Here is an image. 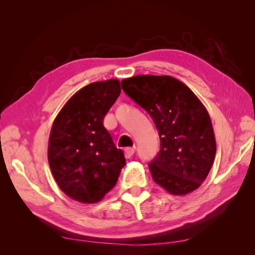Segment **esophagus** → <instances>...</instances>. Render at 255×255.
<instances>
[{
  "label": "esophagus",
  "instance_id": "esophagus-1",
  "mask_svg": "<svg viewBox=\"0 0 255 255\" xmlns=\"http://www.w3.org/2000/svg\"><path fill=\"white\" fill-rule=\"evenodd\" d=\"M133 153H135V148L133 147H127L125 148V156H126V158H130Z\"/></svg>",
  "mask_w": 255,
  "mask_h": 255
}]
</instances>
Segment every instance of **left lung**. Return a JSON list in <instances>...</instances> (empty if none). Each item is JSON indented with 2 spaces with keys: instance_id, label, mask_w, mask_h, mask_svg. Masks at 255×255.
<instances>
[{
  "instance_id": "obj_1",
  "label": "left lung",
  "mask_w": 255,
  "mask_h": 255,
  "mask_svg": "<svg viewBox=\"0 0 255 255\" xmlns=\"http://www.w3.org/2000/svg\"><path fill=\"white\" fill-rule=\"evenodd\" d=\"M124 92L148 112L161 149L148 164L153 180L174 196L195 191L216 155L209 114L198 97L172 76L137 75L122 81Z\"/></svg>"
}]
</instances>
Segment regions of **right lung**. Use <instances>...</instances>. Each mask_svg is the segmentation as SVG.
<instances>
[{
  "instance_id": "right-lung-1",
  "label": "right lung",
  "mask_w": 255,
  "mask_h": 255,
  "mask_svg": "<svg viewBox=\"0 0 255 255\" xmlns=\"http://www.w3.org/2000/svg\"><path fill=\"white\" fill-rule=\"evenodd\" d=\"M120 91L118 80L94 82L79 90L54 120L48 141L51 173L60 190L79 202L102 200L126 164L103 126Z\"/></svg>"
}]
</instances>
